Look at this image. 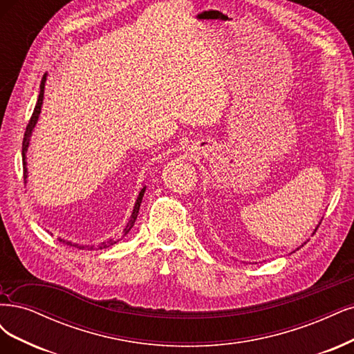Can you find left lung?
Masks as SVG:
<instances>
[{"mask_svg": "<svg viewBox=\"0 0 354 354\" xmlns=\"http://www.w3.org/2000/svg\"><path fill=\"white\" fill-rule=\"evenodd\" d=\"M316 230H318V227H316V228H315V231H316ZM315 231H313V234H315ZM301 246H303V245H301Z\"/></svg>", "mask_w": 354, "mask_h": 354, "instance_id": "obj_1", "label": "left lung"}]
</instances>
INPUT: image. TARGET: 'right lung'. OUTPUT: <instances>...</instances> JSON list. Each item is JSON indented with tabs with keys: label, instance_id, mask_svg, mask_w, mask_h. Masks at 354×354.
Here are the masks:
<instances>
[{
	"label": "right lung",
	"instance_id": "right-lung-1",
	"mask_svg": "<svg viewBox=\"0 0 354 354\" xmlns=\"http://www.w3.org/2000/svg\"><path fill=\"white\" fill-rule=\"evenodd\" d=\"M45 82H46V73L44 75L42 80H41V86H39V96H38V102H36V106L33 109V114L29 120V124L26 127V131H24V138H23V145H21V156H23V178H24V183H28L26 178H28V168H26V152H28V148H29V142H30V136H32V131L36 126V123H38V118H39V114H41V106H42V102H44V91H45ZM145 190H146V186H143V189L139 192V196L136 199V203H135V208H133V212L130 215V219L127 225L124 227L123 230V237L129 233V231L133 228V225H135L136 223V218H138V214H139V208H140V203H142V198L145 194ZM59 241L66 243V245L68 246H75V248H79V249H88V250H92L93 246H82V245H76V243H71V241H67V240H63V239H58ZM118 240L115 239H109L106 241H102L101 245L98 246L100 249H105V248H109L115 245Z\"/></svg>",
	"mask_w": 354,
	"mask_h": 354
}]
</instances>
